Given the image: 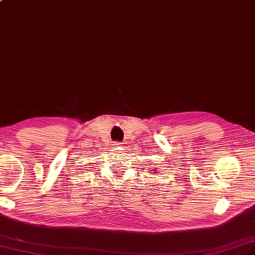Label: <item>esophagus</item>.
Here are the masks:
<instances>
[{
    "instance_id": "1",
    "label": "esophagus",
    "mask_w": 255,
    "mask_h": 255,
    "mask_svg": "<svg viewBox=\"0 0 255 255\" xmlns=\"http://www.w3.org/2000/svg\"><path fill=\"white\" fill-rule=\"evenodd\" d=\"M122 144H123V143H121V142H114L113 143V146L115 148H120V147H122Z\"/></svg>"
}]
</instances>
